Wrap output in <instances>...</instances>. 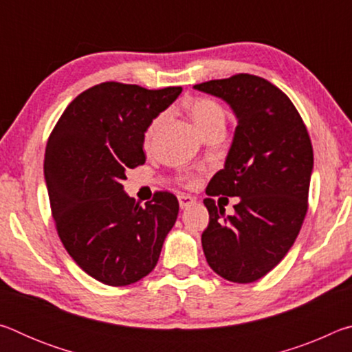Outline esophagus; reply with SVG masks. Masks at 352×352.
<instances>
[{"label":"esophagus","mask_w":352,"mask_h":352,"mask_svg":"<svg viewBox=\"0 0 352 352\" xmlns=\"http://www.w3.org/2000/svg\"><path fill=\"white\" fill-rule=\"evenodd\" d=\"M178 204H180V208L182 210H184V208H189L190 205L195 204V199L190 197V195H178Z\"/></svg>","instance_id":"esophagus-1"}]
</instances>
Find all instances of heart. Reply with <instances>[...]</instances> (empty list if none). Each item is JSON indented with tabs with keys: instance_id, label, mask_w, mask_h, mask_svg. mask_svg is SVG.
<instances>
[{
	"instance_id": "1",
	"label": "heart",
	"mask_w": 352,
	"mask_h": 352,
	"mask_svg": "<svg viewBox=\"0 0 352 352\" xmlns=\"http://www.w3.org/2000/svg\"><path fill=\"white\" fill-rule=\"evenodd\" d=\"M188 113L189 116L192 118L195 127L199 129L200 133H204L206 130L214 127H225L226 115L223 107L212 99L192 100V102L188 105ZM166 119H168V113H160V115L148 124L144 135V141L147 144L155 138V135L158 133L160 129H162ZM189 184H195L194 177L189 178Z\"/></svg>"
}]
</instances>
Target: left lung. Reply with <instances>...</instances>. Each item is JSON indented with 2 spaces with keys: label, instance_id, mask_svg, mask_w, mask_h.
Listing matches in <instances>:
<instances>
[{
  "label": "left lung",
  "instance_id": "1",
  "mask_svg": "<svg viewBox=\"0 0 352 352\" xmlns=\"http://www.w3.org/2000/svg\"><path fill=\"white\" fill-rule=\"evenodd\" d=\"M225 100L237 119L223 169L208 195L237 197L233 216L205 199L210 223L201 247L211 269L231 283L265 276L294 245L307 211L314 151L295 105L269 80L252 74L194 85Z\"/></svg>",
  "mask_w": 352,
  "mask_h": 352
}]
</instances>
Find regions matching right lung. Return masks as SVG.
<instances>
[{
    "label": "right lung",
    "instance_id": "add662e5",
    "mask_svg": "<svg viewBox=\"0 0 352 352\" xmlns=\"http://www.w3.org/2000/svg\"><path fill=\"white\" fill-rule=\"evenodd\" d=\"M180 93L100 83L67 107L47 140L45 180L58 237L76 264L107 285L147 276L175 225V195L157 192L141 206L122 182L146 162L148 124Z\"/></svg>",
    "mask_w": 352,
    "mask_h": 352
}]
</instances>
